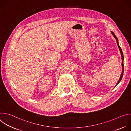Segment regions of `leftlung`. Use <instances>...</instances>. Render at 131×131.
Instances as JSON below:
<instances>
[{
    "label": "left lung",
    "instance_id": "8db88e82",
    "mask_svg": "<svg viewBox=\"0 0 131 131\" xmlns=\"http://www.w3.org/2000/svg\"><path fill=\"white\" fill-rule=\"evenodd\" d=\"M111 34H112V35H113L114 36V37H115V38L116 39V41H117V43L118 47V48H119V50H120V53H121V59H122V64H121V65H122V72H121V75H120V78H119V79L118 81L117 82V84H116V85H115V87H116V86L119 84V83L121 81V79H122V78L123 75V71H124V65H123L124 56H123V52H122V49H121V48H120V46H119V41H118V38H117V37L116 36V35H115V34H114L113 31H111Z\"/></svg>",
    "mask_w": 131,
    "mask_h": 131
}]
</instances>
